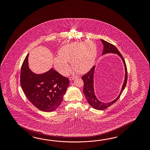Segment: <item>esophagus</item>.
I'll return each mask as SVG.
<instances>
[{"mask_svg":"<svg viewBox=\"0 0 150 150\" xmlns=\"http://www.w3.org/2000/svg\"><path fill=\"white\" fill-rule=\"evenodd\" d=\"M77 77H78L77 76H71V77H69V80H70V81H72L74 79H75V78Z\"/></svg>","mask_w":150,"mask_h":150,"instance_id":"obj_1","label":"esophagus"}]
</instances>
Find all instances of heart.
Instances as JSON below:
<instances>
[{
	"label": "heart",
	"mask_w": 150,
	"mask_h": 150,
	"mask_svg": "<svg viewBox=\"0 0 150 150\" xmlns=\"http://www.w3.org/2000/svg\"><path fill=\"white\" fill-rule=\"evenodd\" d=\"M97 49L91 41L76 42L64 45L59 51V57L54 58L55 68L63 75L71 71L68 63H72L73 68L80 74L86 73L95 62Z\"/></svg>",
	"instance_id": "1"
}]
</instances>
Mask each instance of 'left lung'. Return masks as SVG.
I'll return each instance as SVG.
<instances>
[{"mask_svg":"<svg viewBox=\"0 0 150 150\" xmlns=\"http://www.w3.org/2000/svg\"><path fill=\"white\" fill-rule=\"evenodd\" d=\"M100 41H102V42L103 45V47H104L102 55H103L107 54V53L117 54L123 60V63H124V67H125V74L124 81L123 82V86H122V90H121L119 95L115 100L110 102H107V103L100 102V100H98V98L96 97L95 95V93L94 91V83H93V76H94L95 66H93L88 73L82 76V79L84 83L83 92L85 96V97L86 98L88 103L94 109L100 110H104V109L107 108L111 105L114 103L119 98L120 96L122 94V91L124 90L125 87L126 86L127 79V65H126L125 62L123 58L122 55L120 54V53L118 50V49L112 44H111L105 40H100Z\"/></svg>","mask_w":150,"mask_h":150,"instance_id":"1","label":"left lung"}]
</instances>
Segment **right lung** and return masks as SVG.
<instances>
[{
  "mask_svg": "<svg viewBox=\"0 0 150 150\" xmlns=\"http://www.w3.org/2000/svg\"><path fill=\"white\" fill-rule=\"evenodd\" d=\"M27 55L20 73V83L28 100L38 109L52 112L63 100L69 80L53 69L42 74L33 73L28 68Z\"/></svg>",
  "mask_w": 150,
  "mask_h": 150,
  "instance_id": "right-lung-1",
  "label": "right lung"
}]
</instances>
